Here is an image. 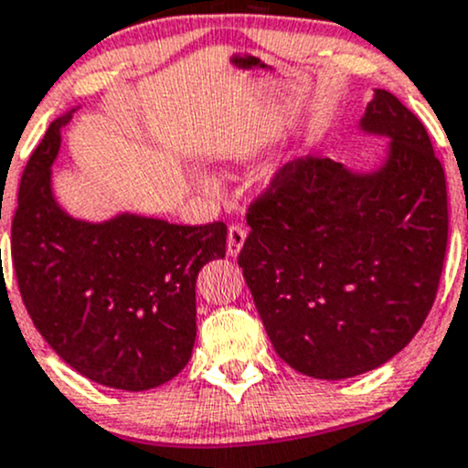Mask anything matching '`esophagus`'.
Here are the masks:
<instances>
[{
	"label": "esophagus",
	"instance_id": "esophagus-1",
	"mask_svg": "<svg viewBox=\"0 0 468 468\" xmlns=\"http://www.w3.org/2000/svg\"><path fill=\"white\" fill-rule=\"evenodd\" d=\"M245 239H248V229L243 228V225H239V223H232L229 225V229H228V256H239V251H240V248H243V243H245Z\"/></svg>",
	"mask_w": 468,
	"mask_h": 468
}]
</instances>
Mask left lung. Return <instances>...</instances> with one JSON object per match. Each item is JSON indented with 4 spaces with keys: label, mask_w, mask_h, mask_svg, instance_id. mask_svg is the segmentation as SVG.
<instances>
[{
    "label": "left lung",
    "mask_w": 468,
    "mask_h": 468,
    "mask_svg": "<svg viewBox=\"0 0 468 468\" xmlns=\"http://www.w3.org/2000/svg\"><path fill=\"white\" fill-rule=\"evenodd\" d=\"M360 125L391 139L385 164L369 175L323 156L282 165L250 203L239 254L276 354L320 380L365 374L411 343L449 239L444 170L422 121L376 90Z\"/></svg>",
    "instance_id": "8db88e82"
}]
</instances>
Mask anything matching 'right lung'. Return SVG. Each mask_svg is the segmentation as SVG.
Returning <instances> with one entry per match:
<instances>
[{"label":"right lung","mask_w":468,"mask_h":468,"mask_svg":"<svg viewBox=\"0 0 468 468\" xmlns=\"http://www.w3.org/2000/svg\"><path fill=\"white\" fill-rule=\"evenodd\" d=\"M68 119L52 121L19 183L10 232L19 293L46 343L79 374L112 389H154L190 360L197 276L225 256L228 225L68 217L50 190Z\"/></svg>","instance_id":"right-lung-1"}]
</instances>
